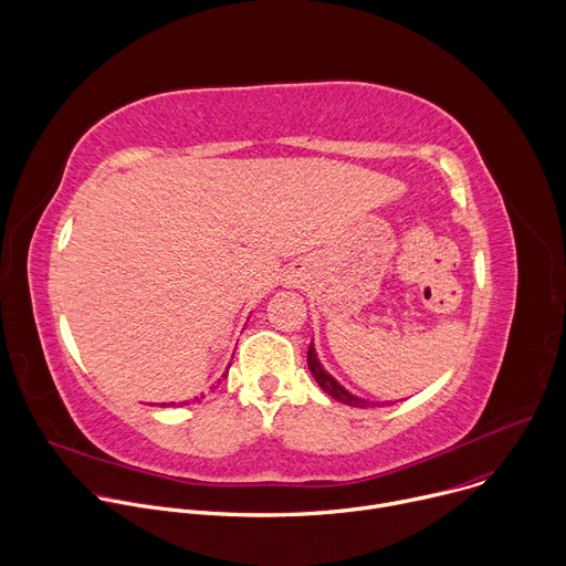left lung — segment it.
I'll use <instances>...</instances> for the list:
<instances>
[{"label":"left lung","instance_id":"obj_1","mask_svg":"<svg viewBox=\"0 0 566 566\" xmlns=\"http://www.w3.org/2000/svg\"><path fill=\"white\" fill-rule=\"evenodd\" d=\"M306 363H308V371L315 378V382L319 385V389L327 391L338 402H345V406H352V408H385V406H394V402H389V400H367V398H360V396L352 394L349 389H345L325 367H322V363L317 358V352L313 347V340H311L308 352H306Z\"/></svg>","mask_w":566,"mask_h":566}]
</instances>
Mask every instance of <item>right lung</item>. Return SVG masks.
I'll return each instance as SVG.
<instances>
[{"label": "right lung", "mask_w": 566, "mask_h": 566, "mask_svg": "<svg viewBox=\"0 0 566 566\" xmlns=\"http://www.w3.org/2000/svg\"><path fill=\"white\" fill-rule=\"evenodd\" d=\"M228 371V369H226ZM223 378H226V374H223ZM203 398V396H201ZM195 400H199V398H195ZM170 406H175V402H170ZM160 408H168V402H160ZM181 408V406H179Z\"/></svg>", "instance_id": "1"}]
</instances>
